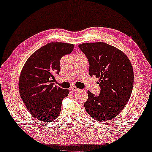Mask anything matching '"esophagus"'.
I'll list each match as a JSON object with an SVG mask.
<instances>
[{"label": "esophagus", "instance_id": "esophagus-1", "mask_svg": "<svg viewBox=\"0 0 152 152\" xmlns=\"http://www.w3.org/2000/svg\"><path fill=\"white\" fill-rule=\"evenodd\" d=\"M71 89V90L73 91H78L80 90V89H78V88H77V87H75V86H73Z\"/></svg>", "mask_w": 152, "mask_h": 152}]
</instances>
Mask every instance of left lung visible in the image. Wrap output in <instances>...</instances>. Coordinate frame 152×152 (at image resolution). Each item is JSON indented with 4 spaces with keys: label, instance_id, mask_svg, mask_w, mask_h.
I'll return each mask as SVG.
<instances>
[{
    "label": "left lung",
    "instance_id": "obj_1",
    "mask_svg": "<svg viewBox=\"0 0 152 152\" xmlns=\"http://www.w3.org/2000/svg\"><path fill=\"white\" fill-rule=\"evenodd\" d=\"M79 48L88 60L89 75L99 77V96L88 91L84 106L96 121L110 120L123 110L132 93L133 70L128 57L104 42L85 43Z\"/></svg>",
    "mask_w": 152,
    "mask_h": 152
}]
</instances>
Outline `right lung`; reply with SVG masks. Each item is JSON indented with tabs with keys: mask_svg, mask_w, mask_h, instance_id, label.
<instances>
[{
	"mask_svg": "<svg viewBox=\"0 0 152 152\" xmlns=\"http://www.w3.org/2000/svg\"><path fill=\"white\" fill-rule=\"evenodd\" d=\"M73 50V44L50 42L36 50L24 64L20 75L21 98L31 115L44 122H52L61 113L62 101L69 89L54 86L59 74L60 61Z\"/></svg>",
	"mask_w": 152,
	"mask_h": 152,
	"instance_id": "right-lung-1",
	"label": "right lung"
}]
</instances>
